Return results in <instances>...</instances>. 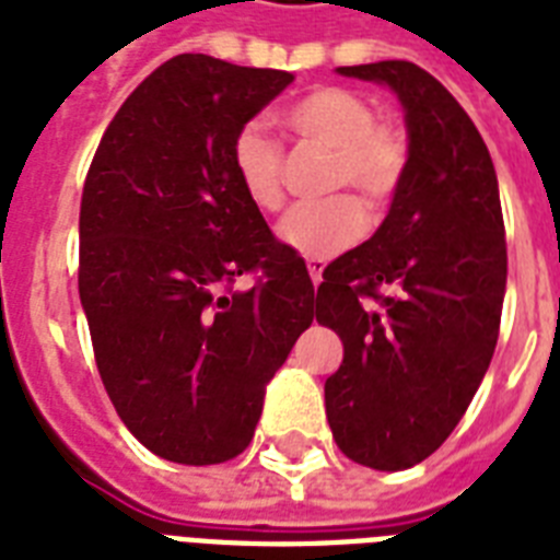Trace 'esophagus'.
<instances>
[{
  "mask_svg": "<svg viewBox=\"0 0 560 560\" xmlns=\"http://www.w3.org/2000/svg\"><path fill=\"white\" fill-rule=\"evenodd\" d=\"M307 272H311V281L319 284L323 281V272H325V258H307Z\"/></svg>",
  "mask_w": 560,
  "mask_h": 560,
  "instance_id": "1",
  "label": "esophagus"
}]
</instances>
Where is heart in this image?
<instances>
[{"label": "heart", "mask_w": 560, "mask_h": 560, "mask_svg": "<svg viewBox=\"0 0 560 560\" xmlns=\"http://www.w3.org/2000/svg\"><path fill=\"white\" fill-rule=\"evenodd\" d=\"M284 125L307 142L331 148V188L351 186L372 209L395 197L409 148L398 127L377 125L363 95L342 86H316L284 109ZM232 177L255 209L276 211L284 202L281 148L261 125H244L229 148ZM366 211L358 197L334 194L299 202L281 218L279 241L307 258H334L360 241Z\"/></svg>", "instance_id": "b5f03b06"}]
</instances>
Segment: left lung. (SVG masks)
<instances>
[{"instance_id":"1","label":"left lung","mask_w":560,"mask_h":560,"mask_svg":"<svg viewBox=\"0 0 560 560\" xmlns=\"http://www.w3.org/2000/svg\"><path fill=\"white\" fill-rule=\"evenodd\" d=\"M337 72L398 95L409 160L381 229L328 264L316 290V323L342 340L325 412L349 459L404 470L442 447L494 358L505 296L500 188L468 113L421 66ZM381 287L399 293L383 298Z\"/></svg>"}]
</instances>
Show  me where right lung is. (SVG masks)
Wrapping results in <instances>:
<instances>
[{"mask_svg": "<svg viewBox=\"0 0 560 560\" xmlns=\"http://www.w3.org/2000/svg\"><path fill=\"white\" fill-rule=\"evenodd\" d=\"M293 74L177 55L101 139L81 197L78 290L101 381L151 453L235 459L264 389L314 323L305 261L237 188L229 148ZM262 270L249 291L237 275Z\"/></svg>", "mask_w": 560, "mask_h": 560, "instance_id": "1", "label": "right lung"}]
</instances>
